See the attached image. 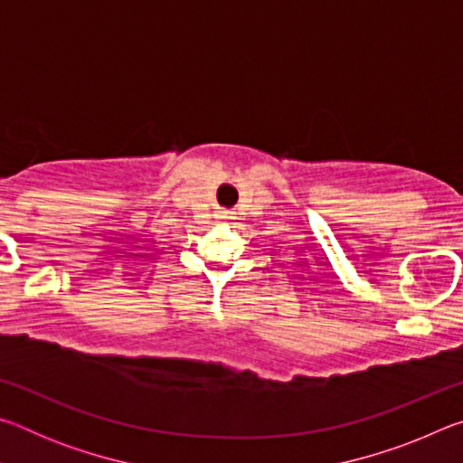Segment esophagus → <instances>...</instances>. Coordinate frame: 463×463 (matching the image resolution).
I'll return each instance as SVG.
<instances>
[{
    "mask_svg": "<svg viewBox=\"0 0 463 463\" xmlns=\"http://www.w3.org/2000/svg\"><path fill=\"white\" fill-rule=\"evenodd\" d=\"M232 214H234V213H231V210H222V213H221L222 218H234Z\"/></svg>",
    "mask_w": 463,
    "mask_h": 463,
    "instance_id": "obj_1",
    "label": "esophagus"
}]
</instances>
